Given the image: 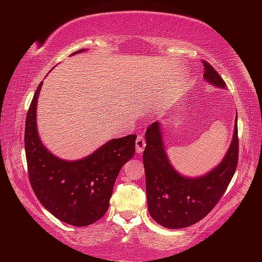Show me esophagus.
<instances>
[{
  "label": "esophagus",
  "instance_id": "1",
  "mask_svg": "<svg viewBox=\"0 0 262 262\" xmlns=\"http://www.w3.org/2000/svg\"><path fill=\"white\" fill-rule=\"evenodd\" d=\"M144 148H145L144 137H143L142 135H139L137 139H136V151H137V154H142Z\"/></svg>",
  "mask_w": 262,
  "mask_h": 262
}]
</instances>
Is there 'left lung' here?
I'll list each match as a JSON object with an SVG mask.
<instances>
[{"label": "left lung", "instance_id": "1", "mask_svg": "<svg viewBox=\"0 0 262 262\" xmlns=\"http://www.w3.org/2000/svg\"><path fill=\"white\" fill-rule=\"evenodd\" d=\"M204 80L217 88H225L213 67L203 60ZM234 134L227 154L220 164L200 177L189 178L171 166L163 142L162 124L150 125L145 132L143 163L145 169V191L151 218L168 229L187 228L203 220L220 202L237 167L238 138L237 113Z\"/></svg>", "mask_w": 262, "mask_h": 262}]
</instances>
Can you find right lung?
I'll list each match as a JSON object with an SVG mask.
<instances>
[{
    "instance_id": "add662e5",
    "label": "right lung",
    "mask_w": 262,
    "mask_h": 262,
    "mask_svg": "<svg viewBox=\"0 0 262 262\" xmlns=\"http://www.w3.org/2000/svg\"><path fill=\"white\" fill-rule=\"evenodd\" d=\"M85 50L74 52L80 53ZM42 82L32 99L25 126V151L33 192L63 223L87 227L107 212L121 167L135 154L136 135L111 139L91 155L62 160L42 144L37 128V103Z\"/></svg>"
}]
</instances>
